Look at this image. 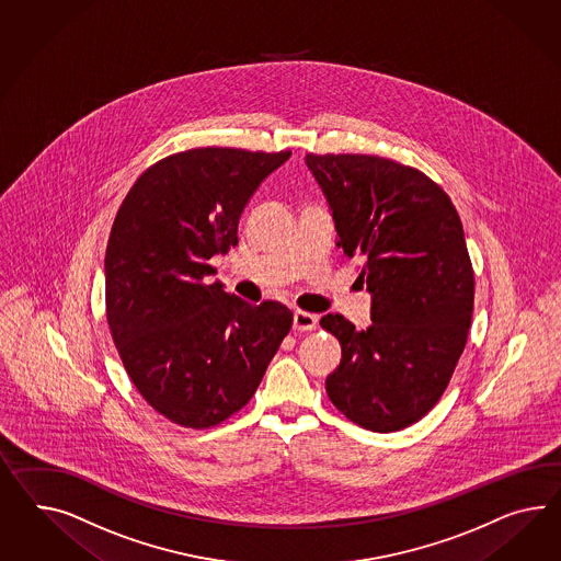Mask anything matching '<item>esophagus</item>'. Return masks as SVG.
<instances>
[{
    "label": "esophagus",
    "mask_w": 561,
    "mask_h": 561,
    "mask_svg": "<svg viewBox=\"0 0 561 561\" xmlns=\"http://www.w3.org/2000/svg\"><path fill=\"white\" fill-rule=\"evenodd\" d=\"M319 324V319L310 312L304 310H296L294 312V331H314Z\"/></svg>",
    "instance_id": "esophagus-1"
}]
</instances>
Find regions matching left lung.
I'll return each mask as SVG.
<instances>
[{
	"label": "left lung",
	"mask_w": 561,
	"mask_h": 561,
	"mask_svg": "<svg viewBox=\"0 0 561 561\" xmlns=\"http://www.w3.org/2000/svg\"><path fill=\"white\" fill-rule=\"evenodd\" d=\"M333 210L336 247L362 263L371 324L341 314L320 327L343 357L327 394L348 421L394 433L439 402L473 312V270L449 196L414 167L374 154H306Z\"/></svg>",
	"instance_id": "obj_1"
}]
</instances>
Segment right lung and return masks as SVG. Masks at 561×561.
<instances>
[{"label": "right lung", "instance_id": "add662e5", "mask_svg": "<svg viewBox=\"0 0 561 561\" xmlns=\"http://www.w3.org/2000/svg\"><path fill=\"white\" fill-rule=\"evenodd\" d=\"M291 151L202 147L149 167L124 197L106 249V317L140 396L171 423L210 428L253 398L291 329L284 304L244 302L208 263Z\"/></svg>", "mask_w": 561, "mask_h": 561}]
</instances>
